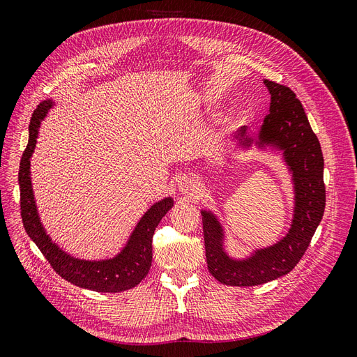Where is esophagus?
<instances>
[{
    "label": "esophagus",
    "instance_id": "obj_1",
    "mask_svg": "<svg viewBox=\"0 0 357 357\" xmlns=\"http://www.w3.org/2000/svg\"><path fill=\"white\" fill-rule=\"evenodd\" d=\"M195 180H193L192 177H183L181 180H180V189H181V192H189V190H192L193 188H195Z\"/></svg>",
    "mask_w": 357,
    "mask_h": 357
}]
</instances>
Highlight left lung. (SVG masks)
I'll use <instances>...</instances> for the list:
<instances>
[{
    "mask_svg": "<svg viewBox=\"0 0 357 357\" xmlns=\"http://www.w3.org/2000/svg\"><path fill=\"white\" fill-rule=\"evenodd\" d=\"M271 93L269 113L256 144L282 150L295 186L294 220L283 240L259 248L245 259H232L223 248V228L211 211L202 210L205 257L211 275L228 286H257L289 274L308 248L325 213L326 189L323 183V155L307 114L295 92L287 86L264 80ZM241 126L234 137L243 147L253 139Z\"/></svg>",
    "mask_w": 357,
    "mask_h": 357,
    "instance_id": "left-lung-1",
    "label": "left lung"
}]
</instances>
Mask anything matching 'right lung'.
Returning <instances> with one entry per match:
<instances>
[{"label": "right lung", "instance_id": "obj_1", "mask_svg": "<svg viewBox=\"0 0 357 357\" xmlns=\"http://www.w3.org/2000/svg\"><path fill=\"white\" fill-rule=\"evenodd\" d=\"M53 107V101H43L32 113L29 122V139L19 167V188H20V214L29 238L36 243L40 252L45 255L50 266L67 282L95 291H123L142 283L152 266V238L160 219L171 210L172 198H165L150 207L134 232L129 236L123 250L113 259L105 261H84L73 257L50 240L43 228L38 218L31 183V156L37 144L38 128L47 112Z\"/></svg>", "mask_w": 357, "mask_h": 357}]
</instances>
